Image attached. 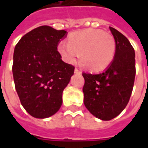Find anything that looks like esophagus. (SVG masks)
Instances as JSON below:
<instances>
[{
    "label": "esophagus",
    "instance_id": "1",
    "mask_svg": "<svg viewBox=\"0 0 148 148\" xmlns=\"http://www.w3.org/2000/svg\"><path fill=\"white\" fill-rule=\"evenodd\" d=\"M74 72H75L76 74H78V73H81V71H80L79 69H77V68H75V70H74Z\"/></svg>",
    "mask_w": 148,
    "mask_h": 148
}]
</instances>
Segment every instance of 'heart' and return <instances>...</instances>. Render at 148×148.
I'll return each instance as SVG.
<instances>
[{
	"mask_svg": "<svg viewBox=\"0 0 148 148\" xmlns=\"http://www.w3.org/2000/svg\"><path fill=\"white\" fill-rule=\"evenodd\" d=\"M58 52L67 63H74L80 54L83 65L90 71H99L113 62L116 53V42L108 32L86 29L72 33L68 42H61Z\"/></svg>",
	"mask_w": 148,
	"mask_h": 148,
	"instance_id": "1",
	"label": "heart"
}]
</instances>
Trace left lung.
Here are the masks:
<instances>
[{
    "label": "left lung",
    "instance_id": "obj_1",
    "mask_svg": "<svg viewBox=\"0 0 148 148\" xmlns=\"http://www.w3.org/2000/svg\"><path fill=\"white\" fill-rule=\"evenodd\" d=\"M116 42V53L111 64L98 74L83 72L84 104L94 116L110 120L128 105L136 74L135 52L128 39L110 27Z\"/></svg>",
    "mask_w": 148,
    "mask_h": 148
}]
</instances>
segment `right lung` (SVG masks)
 <instances>
[{
    "instance_id": "right-lung-1",
    "label": "right lung",
    "mask_w": 148,
    "mask_h": 148,
    "mask_svg": "<svg viewBox=\"0 0 148 148\" xmlns=\"http://www.w3.org/2000/svg\"><path fill=\"white\" fill-rule=\"evenodd\" d=\"M66 35L48 25L25 34L15 45L12 72L20 103L31 116L45 119L59 110L62 91L75 67L62 60L58 45Z\"/></svg>"
}]
</instances>
